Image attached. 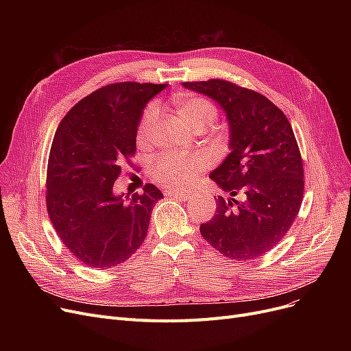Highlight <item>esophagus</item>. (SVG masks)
<instances>
[{
    "mask_svg": "<svg viewBox=\"0 0 351 351\" xmlns=\"http://www.w3.org/2000/svg\"><path fill=\"white\" fill-rule=\"evenodd\" d=\"M166 196H171V197H179L182 200H188L191 197V193L186 192H180V191H166L165 192Z\"/></svg>",
    "mask_w": 351,
    "mask_h": 351,
    "instance_id": "esophagus-1",
    "label": "esophagus"
}]
</instances>
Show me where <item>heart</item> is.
Returning <instances> with one entry per match:
<instances>
[{"mask_svg":"<svg viewBox=\"0 0 351 351\" xmlns=\"http://www.w3.org/2000/svg\"><path fill=\"white\" fill-rule=\"evenodd\" d=\"M175 112L188 131L195 132L199 129L210 126L216 117L217 110L215 105L200 97L191 95H176L172 99ZM158 121V110L152 105L145 110V114L139 122L136 141L141 145H146L151 141L154 129ZM206 168V160L200 155L178 156L165 155L152 163V176L162 186L169 189H188L191 188L200 172Z\"/></svg>","mask_w":351,"mask_h":351,"instance_id":"1","label":"heart"}]
</instances>
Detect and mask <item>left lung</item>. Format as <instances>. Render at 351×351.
Here are the masks:
<instances>
[{"instance_id": "8db88e82", "label": "left lung", "mask_w": 351, "mask_h": 351, "mask_svg": "<svg viewBox=\"0 0 351 351\" xmlns=\"http://www.w3.org/2000/svg\"><path fill=\"white\" fill-rule=\"evenodd\" d=\"M182 86L215 101L229 126V154L209 176L229 196H219L200 234L229 259H259L285 237L302 205L303 163L293 129L254 90L223 80Z\"/></svg>"}]
</instances>
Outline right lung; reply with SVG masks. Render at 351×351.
Instances as JSON below:
<instances>
[{
    "label": "right lung",
    "instance_id": "obj_1",
    "mask_svg": "<svg viewBox=\"0 0 351 351\" xmlns=\"http://www.w3.org/2000/svg\"><path fill=\"white\" fill-rule=\"evenodd\" d=\"M168 84L119 82L81 99L55 132L47 172V209L62 243L99 270L128 261L143 243L162 192L115 193L122 163L136 151L143 109Z\"/></svg>",
    "mask_w": 351,
    "mask_h": 351
}]
</instances>
